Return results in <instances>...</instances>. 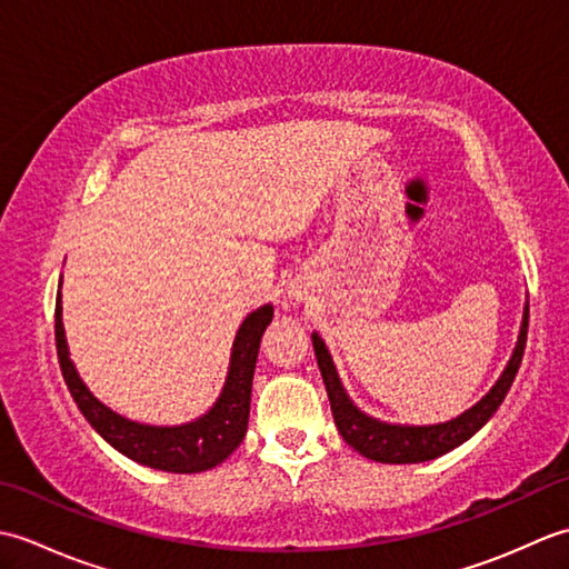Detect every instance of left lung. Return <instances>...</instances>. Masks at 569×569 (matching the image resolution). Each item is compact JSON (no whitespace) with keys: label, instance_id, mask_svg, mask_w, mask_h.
Returning <instances> with one entry per match:
<instances>
[{"label":"left lung","instance_id":"1","mask_svg":"<svg viewBox=\"0 0 569 569\" xmlns=\"http://www.w3.org/2000/svg\"><path fill=\"white\" fill-rule=\"evenodd\" d=\"M526 337H528V303L523 308V322H521V332H518L516 349L499 381L491 386V391L481 398L479 403L465 410L462 416H457L447 422H438V426H396V422H383L361 413V410L352 403V398L347 396L340 377H337L335 361L318 332H312V349H316L325 389H328L335 426L340 430L345 442L352 445L359 455L373 459V462L418 465L455 450V447L469 440L479 428L487 426V420L497 413V408L503 403V398L509 393L518 373V367H521Z\"/></svg>","mask_w":569,"mask_h":569}]
</instances>
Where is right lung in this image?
<instances>
[{
    "label": "right lung",
    "mask_w": 569,
    "mask_h": 569,
    "mask_svg": "<svg viewBox=\"0 0 569 569\" xmlns=\"http://www.w3.org/2000/svg\"><path fill=\"white\" fill-rule=\"evenodd\" d=\"M60 283H63V276H60ZM271 318L273 306H261L249 312L247 320L237 330L232 357H229L227 381L220 398H217L208 413L200 416L198 420L183 422V426H143V422L114 413L112 408H107L90 393L88 386L82 383L76 365L70 361L60 291L56 298V349L60 371H63L72 401L78 403L84 420L114 450L143 467L176 471V475H196V471L212 469L224 462L241 445V440H244L249 426L253 369H257L263 330L269 328Z\"/></svg>",
    "instance_id": "obj_1"
}]
</instances>
